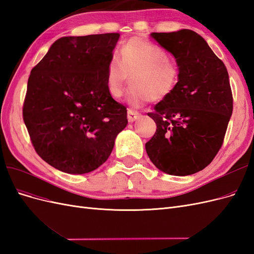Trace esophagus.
<instances>
[{
  "mask_svg": "<svg viewBox=\"0 0 254 254\" xmlns=\"http://www.w3.org/2000/svg\"><path fill=\"white\" fill-rule=\"evenodd\" d=\"M139 115H140V113L137 112V111H135V110L128 109V111H127V118H128L129 123L134 122L137 118H139Z\"/></svg>",
  "mask_w": 254,
  "mask_h": 254,
  "instance_id": "1",
  "label": "esophagus"
}]
</instances>
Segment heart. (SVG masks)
Here are the masks:
<instances>
[{"label": "heart", "instance_id": "obj_1", "mask_svg": "<svg viewBox=\"0 0 254 254\" xmlns=\"http://www.w3.org/2000/svg\"><path fill=\"white\" fill-rule=\"evenodd\" d=\"M131 76L128 102L134 107L160 102L178 86L180 70L158 45L133 37L121 48V57L113 55L107 66L106 86L113 98H120Z\"/></svg>", "mask_w": 254, "mask_h": 254}]
</instances>
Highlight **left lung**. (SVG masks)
I'll use <instances>...</instances> for the list:
<instances>
[{"mask_svg": "<svg viewBox=\"0 0 254 254\" xmlns=\"http://www.w3.org/2000/svg\"><path fill=\"white\" fill-rule=\"evenodd\" d=\"M172 53L180 70L178 86L147 114L157 130L145 144L160 171L188 176L202 171L221 148L233 111L225 64L190 29L150 35Z\"/></svg>", "mask_w": 254, "mask_h": 254, "instance_id": "left-lung-1", "label": "left lung"}]
</instances>
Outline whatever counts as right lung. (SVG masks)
Here are the masks:
<instances>
[{
    "label": "right lung",
    "mask_w": 254,
    "mask_h": 254,
    "mask_svg": "<svg viewBox=\"0 0 254 254\" xmlns=\"http://www.w3.org/2000/svg\"><path fill=\"white\" fill-rule=\"evenodd\" d=\"M120 34L64 37L30 71L23 120L38 155L56 170L86 174L109 158L127 110L106 86Z\"/></svg>",
    "instance_id": "add662e5"
}]
</instances>
